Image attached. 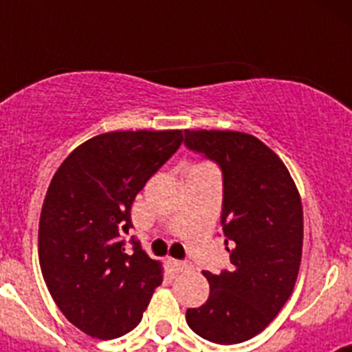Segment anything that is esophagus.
Masks as SVG:
<instances>
[{
    "mask_svg": "<svg viewBox=\"0 0 352 352\" xmlns=\"http://www.w3.org/2000/svg\"><path fill=\"white\" fill-rule=\"evenodd\" d=\"M169 264H170V268H173L176 273L186 272V270L192 268L190 263H186V261H179V259H169Z\"/></svg>",
    "mask_w": 352,
    "mask_h": 352,
    "instance_id": "obj_1",
    "label": "esophagus"
}]
</instances>
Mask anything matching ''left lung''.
<instances>
[{"instance_id":"left-lung-1","label":"left lung","mask_w":352,"mask_h":352,"mask_svg":"<svg viewBox=\"0 0 352 352\" xmlns=\"http://www.w3.org/2000/svg\"><path fill=\"white\" fill-rule=\"evenodd\" d=\"M185 146L222 170V232L231 272L213 275L210 298L186 310V322L214 344H239L261 333L296 284L303 247V208L284 162L254 135L185 130Z\"/></svg>"}]
</instances>
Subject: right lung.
<instances>
[{"instance_id": "right-lung-1", "label": "right lung", "mask_w": 352, "mask_h": 352, "mask_svg": "<svg viewBox=\"0 0 352 352\" xmlns=\"http://www.w3.org/2000/svg\"><path fill=\"white\" fill-rule=\"evenodd\" d=\"M182 130L100 133L63 160L43 199L38 257L52 300L89 337L116 338L141 322L162 264L132 238L133 199L182 146Z\"/></svg>"}]
</instances>
